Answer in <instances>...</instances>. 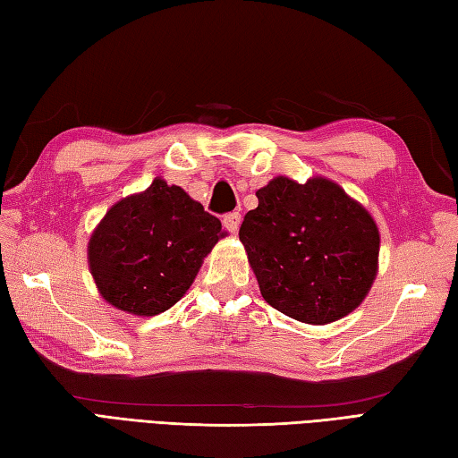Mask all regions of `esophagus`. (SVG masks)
I'll list each match as a JSON object with an SVG mask.
<instances>
[{
	"label": "esophagus",
	"mask_w": 458,
	"mask_h": 458,
	"mask_svg": "<svg viewBox=\"0 0 458 458\" xmlns=\"http://www.w3.org/2000/svg\"><path fill=\"white\" fill-rule=\"evenodd\" d=\"M240 222H242V216H240L238 212H230V214H226V216L222 218L224 228H226L228 232H232V234H236V232H238Z\"/></svg>",
	"instance_id": "esophagus-1"
}]
</instances>
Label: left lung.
<instances>
[{
	"instance_id": "obj_1",
	"label": "left lung",
	"mask_w": 458,
	"mask_h": 458,
	"mask_svg": "<svg viewBox=\"0 0 458 458\" xmlns=\"http://www.w3.org/2000/svg\"><path fill=\"white\" fill-rule=\"evenodd\" d=\"M240 228L267 303L307 325H328L362 303L377 276L379 230L338 182L271 179Z\"/></svg>"
}]
</instances>
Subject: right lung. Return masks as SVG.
Segmentation results:
<instances>
[{"mask_svg": "<svg viewBox=\"0 0 458 458\" xmlns=\"http://www.w3.org/2000/svg\"><path fill=\"white\" fill-rule=\"evenodd\" d=\"M224 236L220 220L199 200L157 177L104 214L89 240V267L106 303L153 317L187 293Z\"/></svg>", "mask_w": 458, "mask_h": 458, "instance_id": "1", "label": "right lung"}]
</instances>
